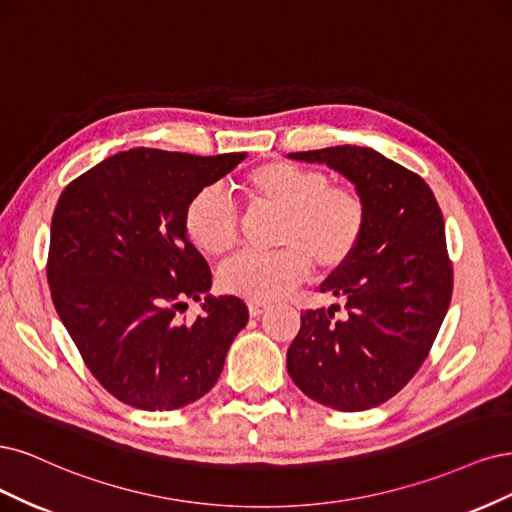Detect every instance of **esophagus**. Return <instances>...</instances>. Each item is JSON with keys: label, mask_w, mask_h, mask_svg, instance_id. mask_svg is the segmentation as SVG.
I'll return each instance as SVG.
<instances>
[{"label": "esophagus", "mask_w": 512, "mask_h": 512, "mask_svg": "<svg viewBox=\"0 0 512 512\" xmlns=\"http://www.w3.org/2000/svg\"><path fill=\"white\" fill-rule=\"evenodd\" d=\"M268 308V304H263V302H249V312H251V317H259L263 310Z\"/></svg>", "instance_id": "esophagus-1"}]
</instances>
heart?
Instances as JSON below:
<instances>
[{"instance_id":"1","label":"heart","mask_w":512,"mask_h":512,"mask_svg":"<svg viewBox=\"0 0 512 512\" xmlns=\"http://www.w3.org/2000/svg\"><path fill=\"white\" fill-rule=\"evenodd\" d=\"M240 191L257 208L278 212L272 253H244L219 274L223 291L253 302L285 295L308 274L344 268L357 253L368 225L364 197L349 185H332L325 172L291 161H266L240 180ZM185 232L197 251L223 259L236 249L240 217L217 187L191 195L183 214Z\"/></svg>"}]
</instances>
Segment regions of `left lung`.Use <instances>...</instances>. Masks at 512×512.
<instances>
[{
	"instance_id": "8db88e82",
	"label": "left lung",
	"mask_w": 512,
	"mask_h": 512,
	"mask_svg": "<svg viewBox=\"0 0 512 512\" xmlns=\"http://www.w3.org/2000/svg\"><path fill=\"white\" fill-rule=\"evenodd\" d=\"M327 163L355 185L368 208L357 253L321 285L344 298L302 312L287 351V370L308 398L344 410H366L393 398L430 353L453 293L444 221L425 180L364 146L289 153Z\"/></svg>"
}]
</instances>
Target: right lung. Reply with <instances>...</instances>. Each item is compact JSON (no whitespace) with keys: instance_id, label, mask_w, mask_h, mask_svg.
Masks as SVG:
<instances>
[{"instance_id":"right-lung-1","label":"right lung","mask_w":512,"mask_h":512,"mask_svg":"<svg viewBox=\"0 0 512 512\" xmlns=\"http://www.w3.org/2000/svg\"><path fill=\"white\" fill-rule=\"evenodd\" d=\"M244 157L131 148L59 197L46 263L51 298L85 366L123 404L174 410L200 400L249 321L236 295H206L195 321L178 317L212 285L185 232V206Z\"/></svg>"}]
</instances>
